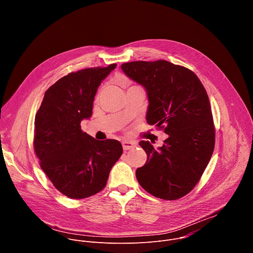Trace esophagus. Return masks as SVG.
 Masks as SVG:
<instances>
[{"mask_svg":"<svg viewBox=\"0 0 253 253\" xmlns=\"http://www.w3.org/2000/svg\"><path fill=\"white\" fill-rule=\"evenodd\" d=\"M122 146H123V149L124 150H129V149H132L136 146V143L135 142H132V141H123L122 142Z\"/></svg>","mask_w":253,"mask_h":253,"instance_id":"obj_1","label":"esophagus"}]
</instances>
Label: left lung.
<instances>
[{"label": "left lung", "mask_w": 253, "mask_h": 253, "mask_svg": "<svg viewBox=\"0 0 253 253\" xmlns=\"http://www.w3.org/2000/svg\"><path fill=\"white\" fill-rule=\"evenodd\" d=\"M121 69L147 93V123L164 127L168 135L158 149L139 142L147 161L136 170L138 182L155 197H182L197 184L214 150L207 93L192 71L165 60L125 63Z\"/></svg>", "instance_id": "8db88e82"}]
</instances>
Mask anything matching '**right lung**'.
<instances>
[{
  "label": "right lung",
  "mask_w": 253,
  "mask_h": 253,
  "mask_svg": "<svg viewBox=\"0 0 253 253\" xmlns=\"http://www.w3.org/2000/svg\"><path fill=\"white\" fill-rule=\"evenodd\" d=\"M88 68L70 73L46 92L35 118L34 149L54 186L72 199L101 191L123 153L117 140H96L81 130L92 116L102 81L116 68Z\"/></svg>",
  "instance_id": "right-lung-1"
}]
</instances>
